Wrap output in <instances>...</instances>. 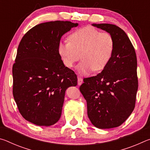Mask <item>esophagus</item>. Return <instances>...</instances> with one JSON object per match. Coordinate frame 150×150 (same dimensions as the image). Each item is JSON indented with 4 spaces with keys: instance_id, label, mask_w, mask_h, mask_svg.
I'll return each mask as SVG.
<instances>
[{
    "instance_id": "obj_1",
    "label": "esophagus",
    "mask_w": 150,
    "mask_h": 150,
    "mask_svg": "<svg viewBox=\"0 0 150 150\" xmlns=\"http://www.w3.org/2000/svg\"><path fill=\"white\" fill-rule=\"evenodd\" d=\"M77 83H78V85H81V84L83 83V79L80 77H77Z\"/></svg>"
}]
</instances>
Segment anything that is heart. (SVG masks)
Segmentation results:
<instances>
[{"instance_id": "1", "label": "heart", "mask_w": 150, "mask_h": 150, "mask_svg": "<svg viewBox=\"0 0 150 150\" xmlns=\"http://www.w3.org/2000/svg\"><path fill=\"white\" fill-rule=\"evenodd\" d=\"M68 40L59 42L58 53L67 67H73L81 58L77 70L83 75H87L93 70L98 72L105 69L115 48V42L110 34L100 32L90 26L73 31Z\"/></svg>"}]
</instances>
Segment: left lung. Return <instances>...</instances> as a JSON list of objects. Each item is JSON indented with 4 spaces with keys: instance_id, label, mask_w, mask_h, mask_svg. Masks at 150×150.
I'll list each match as a JSON object with an SVG mask.
<instances>
[{
    "instance_id": "left-lung-1",
    "label": "left lung",
    "mask_w": 150,
    "mask_h": 150,
    "mask_svg": "<svg viewBox=\"0 0 150 150\" xmlns=\"http://www.w3.org/2000/svg\"><path fill=\"white\" fill-rule=\"evenodd\" d=\"M110 34L115 48L110 62L101 73L83 79L79 89L87 104V115L101 129L120 126L135 107L138 88L135 50L125 32L110 24H94Z\"/></svg>"
}]
</instances>
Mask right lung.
<instances>
[{
    "label": "right lung",
    "mask_w": 150,
    "mask_h": 150,
    "mask_svg": "<svg viewBox=\"0 0 150 150\" xmlns=\"http://www.w3.org/2000/svg\"><path fill=\"white\" fill-rule=\"evenodd\" d=\"M78 26L70 21L38 24L22 37L12 66V93L24 119L49 126L59 120L65 93L77 85V75L58 53L62 35Z\"/></svg>",
    "instance_id": "add662e5"
}]
</instances>
